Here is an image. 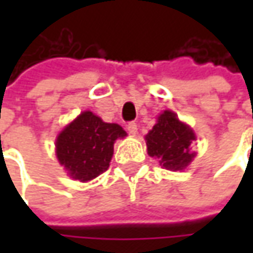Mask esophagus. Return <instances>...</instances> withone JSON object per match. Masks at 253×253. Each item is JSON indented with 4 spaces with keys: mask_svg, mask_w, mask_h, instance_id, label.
I'll return each instance as SVG.
<instances>
[{
    "mask_svg": "<svg viewBox=\"0 0 253 253\" xmlns=\"http://www.w3.org/2000/svg\"><path fill=\"white\" fill-rule=\"evenodd\" d=\"M126 129H128V132H129L131 135H136V133H138V125H136L135 122H129V124L126 125Z\"/></svg>",
    "mask_w": 253,
    "mask_h": 253,
    "instance_id": "obj_1",
    "label": "esophagus"
}]
</instances>
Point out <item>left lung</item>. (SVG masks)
<instances>
[{
  "label": "left lung",
  "mask_w": 253,
  "mask_h": 253,
  "mask_svg": "<svg viewBox=\"0 0 253 253\" xmlns=\"http://www.w3.org/2000/svg\"><path fill=\"white\" fill-rule=\"evenodd\" d=\"M145 139L148 155L159 159L162 168L168 170L186 169L196 156L194 152L190 151L196 133L169 110L158 117V122L148 132Z\"/></svg>",
  "instance_id": "1"
}]
</instances>
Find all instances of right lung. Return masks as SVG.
Instances as JSON below:
<instances>
[{
  "mask_svg": "<svg viewBox=\"0 0 253 253\" xmlns=\"http://www.w3.org/2000/svg\"><path fill=\"white\" fill-rule=\"evenodd\" d=\"M125 136L118 124L104 122L91 111H84L57 135L56 156L70 177L88 181L108 169L114 142Z\"/></svg>",
  "mask_w": 253,
  "mask_h": 253,
  "instance_id": "right-lung-1",
  "label": "right lung"
}]
</instances>
